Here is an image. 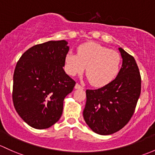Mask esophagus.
I'll return each mask as SVG.
<instances>
[{"instance_id":"34e87169","label":"esophagus","mask_w":155,"mask_h":155,"mask_svg":"<svg viewBox=\"0 0 155 155\" xmlns=\"http://www.w3.org/2000/svg\"><path fill=\"white\" fill-rule=\"evenodd\" d=\"M75 88H76V89H83V88H84V87H83L82 85H80V84H79L76 83V85H75Z\"/></svg>"}]
</instances>
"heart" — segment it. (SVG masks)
<instances>
[{
  "label": "heart",
  "instance_id": "b5f03b06",
  "mask_svg": "<svg viewBox=\"0 0 155 155\" xmlns=\"http://www.w3.org/2000/svg\"><path fill=\"white\" fill-rule=\"evenodd\" d=\"M122 58L115 50L96 42H87L78 48L77 54L68 53L64 58V70L74 76L84 72L91 84L102 87L111 82L119 74Z\"/></svg>",
  "mask_w": 155,
  "mask_h": 155
}]
</instances>
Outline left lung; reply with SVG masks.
<instances>
[{"mask_svg": "<svg viewBox=\"0 0 155 155\" xmlns=\"http://www.w3.org/2000/svg\"><path fill=\"white\" fill-rule=\"evenodd\" d=\"M123 64L117 76L104 87L86 91L83 110L85 123L94 132L108 135L131 120L141 91V76L134 58L119 48Z\"/></svg>", "mask_w": 155, "mask_h": 155, "instance_id": "left-lung-1", "label": "left lung"}]
</instances>
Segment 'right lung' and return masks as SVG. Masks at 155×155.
Returning a JSON list of instances; mask_svg holds the SVG:
<instances>
[{
  "label": "right lung",
  "instance_id": "obj_1",
  "mask_svg": "<svg viewBox=\"0 0 155 155\" xmlns=\"http://www.w3.org/2000/svg\"><path fill=\"white\" fill-rule=\"evenodd\" d=\"M67 45L61 40L35 45L15 66L13 104L22 120L36 129L50 128L58 121L65 97L76 84L63 69L69 51Z\"/></svg>",
  "mask_w": 155,
  "mask_h": 155
}]
</instances>
